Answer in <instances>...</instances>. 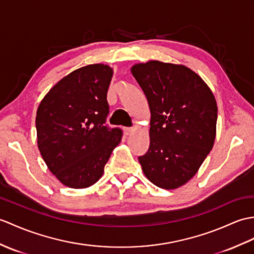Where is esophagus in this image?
<instances>
[{"mask_svg": "<svg viewBox=\"0 0 254 254\" xmlns=\"http://www.w3.org/2000/svg\"><path fill=\"white\" fill-rule=\"evenodd\" d=\"M135 131V127H125V133L127 135H129L131 133H133Z\"/></svg>", "mask_w": 254, "mask_h": 254, "instance_id": "1", "label": "esophagus"}]
</instances>
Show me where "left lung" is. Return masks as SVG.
<instances>
[{"instance_id": "left-lung-1", "label": "left lung", "mask_w": 254, "mask_h": 254, "mask_svg": "<svg viewBox=\"0 0 254 254\" xmlns=\"http://www.w3.org/2000/svg\"><path fill=\"white\" fill-rule=\"evenodd\" d=\"M132 74L150 108V144L138 157L143 172L164 190L178 188L197 173L215 139L217 107L208 85L190 68L151 61Z\"/></svg>"}]
</instances>
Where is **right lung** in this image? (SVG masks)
I'll return each mask as SVG.
<instances>
[{"instance_id":"1","label":"right lung","mask_w":254,"mask_h":254,"mask_svg":"<svg viewBox=\"0 0 254 254\" xmlns=\"http://www.w3.org/2000/svg\"><path fill=\"white\" fill-rule=\"evenodd\" d=\"M111 76L113 69L102 64L76 69L51 88L38 108L41 156L68 187L95 184L122 138L120 127L106 125Z\"/></svg>"}]
</instances>
